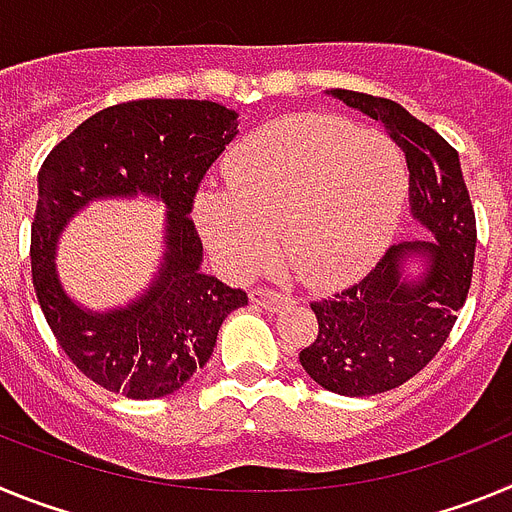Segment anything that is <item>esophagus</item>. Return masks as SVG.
I'll return each mask as SVG.
<instances>
[{
	"label": "esophagus",
	"mask_w": 512,
	"mask_h": 512,
	"mask_svg": "<svg viewBox=\"0 0 512 512\" xmlns=\"http://www.w3.org/2000/svg\"><path fill=\"white\" fill-rule=\"evenodd\" d=\"M251 302L253 305L264 307V310H269V312H277V310H282V307L292 305V297L282 295V292H271V289H253Z\"/></svg>",
	"instance_id": "34e87169"
}]
</instances>
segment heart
Here are the masks:
<instances>
[{"instance_id": "1", "label": "heart", "mask_w": 512, "mask_h": 512, "mask_svg": "<svg viewBox=\"0 0 512 512\" xmlns=\"http://www.w3.org/2000/svg\"><path fill=\"white\" fill-rule=\"evenodd\" d=\"M223 189L192 217L225 274L246 279L277 251V230L312 287L359 277L387 248L408 197L405 153L390 135L328 115L274 120L228 153Z\"/></svg>"}]
</instances>
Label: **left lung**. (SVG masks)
Returning a JSON list of instances; mask_svg holds the SVG:
<instances>
[{
	"mask_svg": "<svg viewBox=\"0 0 512 512\" xmlns=\"http://www.w3.org/2000/svg\"><path fill=\"white\" fill-rule=\"evenodd\" d=\"M351 110L382 122L408 158L410 215L431 238L390 246L354 287L312 302L318 338L300 364L320 387L346 397L395 390L446 343L472 284V200L459 153L402 104L372 94L330 89Z\"/></svg>",
	"mask_w": 512,
	"mask_h": 512,
	"instance_id": "8db88e82",
	"label": "left lung"
}]
</instances>
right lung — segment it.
I'll return each mask as SVG.
<instances>
[{
    "instance_id": "1",
    "label": "right lung",
    "mask_w": 512,
    "mask_h": 512,
    "mask_svg": "<svg viewBox=\"0 0 512 512\" xmlns=\"http://www.w3.org/2000/svg\"><path fill=\"white\" fill-rule=\"evenodd\" d=\"M238 112L210 99H138L84 120L40 166L30 233L33 287L53 336L104 390L153 400L182 390L207 364L217 330L248 305L202 271L189 212L194 192L230 140ZM146 196L165 207V251L149 287L128 306L92 311L76 303L55 266L57 238L92 201Z\"/></svg>"
}]
</instances>
